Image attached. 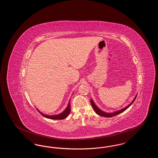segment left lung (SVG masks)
I'll list each match as a JSON object with an SVG mask.
<instances>
[{"instance_id": "obj_1", "label": "left lung", "mask_w": 158, "mask_h": 158, "mask_svg": "<svg viewBox=\"0 0 158 158\" xmlns=\"http://www.w3.org/2000/svg\"><path fill=\"white\" fill-rule=\"evenodd\" d=\"M136 97H135V99H133V101H132V102H131L130 104H129L128 106H127L126 108H123V109H122V110H119V111H116V112H114V113H105V112H104V111H101V110H99V109L98 108V107L97 106V105L95 104V103L94 102V101H93L92 99L90 100V103H91V105H92V107H93V109H94V111H95V113H97V114H98L99 115L102 116V117L103 116V117H111L115 116V115H118V114H120V113H123V112L124 111L126 110H127L128 108L133 103V102L135 101Z\"/></svg>"}]
</instances>
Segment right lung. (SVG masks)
<instances>
[{
    "label": "right lung",
    "mask_w": 158,
    "mask_h": 158,
    "mask_svg": "<svg viewBox=\"0 0 158 158\" xmlns=\"http://www.w3.org/2000/svg\"><path fill=\"white\" fill-rule=\"evenodd\" d=\"M70 110H71V108H70V102H69V105L67 106L66 109L63 113L59 114L58 115H48L44 114L40 112V111H38H38L45 118H49V119H53V120H63V119H64V118H65L68 117V115L69 114V113L70 112Z\"/></svg>",
    "instance_id": "right-lung-1"
}]
</instances>
